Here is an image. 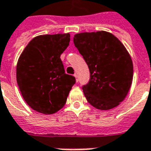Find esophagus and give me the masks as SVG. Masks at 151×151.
<instances>
[{
    "label": "esophagus",
    "mask_w": 151,
    "mask_h": 151,
    "mask_svg": "<svg viewBox=\"0 0 151 151\" xmlns=\"http://www.w3.org/2000/svg\"><path fill=\"white\" fill-rule=\"evenodd\" d=\"M74 77L76 78V82H78L79 79H78V76H77V74H75V75H74Z\"/></svg>",
    "instance_id": "esophagus-1"
}]
</instances>
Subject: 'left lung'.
Instances as JSON below:
<instances>
[{"instance_id": "8db88e82", "label": "left lung", "mask_w": 151, "mask_h": 151, "mask_svg": "<svg viewBox=\"0 0 151 151\" xmlns=\"http://www.w3.org/2000/svg\"><path fill=\"white\" fill-rule=\"evenodd\" d=\"M74 44L83 56L91 73L82 87L91 106L101 111L118 107L130 89L134 67L124 45L111 32H80Z\"/></svg>"}]
</instances>
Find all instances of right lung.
Masks as SVG:
<instances>
[{"instance_id": "1", "label": "right lung", "mask_w": 151, "mask_h": 151, "mask_svg": "<svg viewBox=\"0 0 151 151\" xmlns=\"http://www.w3.org/2000/svg\"><path fill=\"white\" fill-rule=\"evenodd\" d=\"M70 40V33L39 35L19 56L17 82L24 101L38 113L47 115L60 110L76 82L65 73L60 60Z\"/></svg>"}]
</instances>
